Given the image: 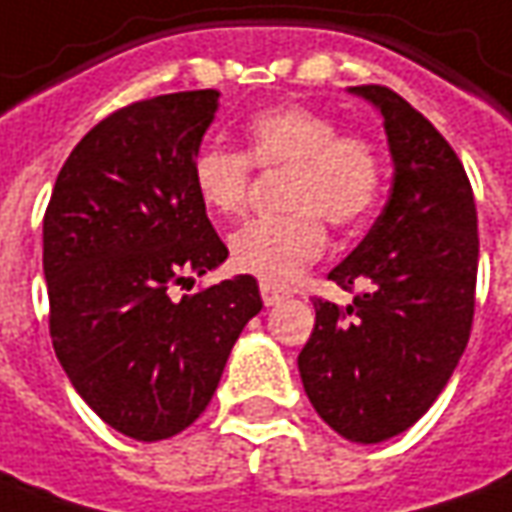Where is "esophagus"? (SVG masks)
<instances>
[{
  "mask_svg": "<svg viewBox=\"0 0 512 512\" xmlns=\"http://www.w3.org/2000/svg\"><path fill=\"white\" fill-rule=\"evenodd\" d=\"M287 298V292L278 290V287H273V284H264L262 281V301L264 306H276V303H281Z\"/></svg>",
  "mask_w": 512,
  "mask_h": 512,
  "instance_id": "obj_1",
  "label": "esophagus"
}]
</instances>
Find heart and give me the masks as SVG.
Segmentation results:
<instances>
[{"instance_id": "obj_1", "label": "heart", "mask_w": 512, "mask_h": 512, "mask_svg": "<svg viewBox=\"0 0 512 512\" xmlns=\"http://www.w3.org/2000/svg\"><path fill=\"white\" fill-rule=\"evenodd\" d=\"M253 169H284L287 211L242 225L231 236V264L264 284H287L315 262L326 248L323 220L340 231L357 228L382 197L384 161L376 142L298 102L250 116L242 153L200 147L192 161L197 200L217 217H239L248 209Z\"/></svg>"}]
</instances>
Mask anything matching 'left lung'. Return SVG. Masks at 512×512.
Instances as JSON below:
<instances>
[{
	"mask_svg": "<svg viewBox=\"0 0 512 512\" xmlns=\"http://www.w3.org/2000/svg\"><path fill=\"white\" fill-rule=\"evenodd\" d=\"M384 116L390 200L357 250L329 273L348 306L315 298L298 354L306 396L354 443H382L424 415L463 357L477 292V206L463 161L387 86L351 88Z\"/></svg>",
	"mask_w": 512,
	"mask_h": 512,
	"instance_id": "obj_1",
	"label": "left lung"
}]
</instances>
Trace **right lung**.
<instances>
[{
  "instance_id": "right-lung-1",
  "label": "right lung",
  "mask_w": 512,
  "mask_h": 512,
  "mask_svg": "<svg viewBox=\"0 0 512 512\" xmlns=\"http://www.w3.org/2000/svg\"><path fill=\"white\" fill-rule=\"evenodd\" d=\"M220 91L130 102L77 142L44 214L49 337L91 410L116 432L164 440L209 407L262 295L236 276L169 290L225 262L192 183Z\"/></svg>"
}]
</instances>
